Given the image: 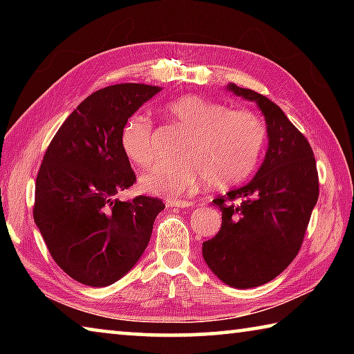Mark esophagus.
Returning a JSON list of instances; mask_svg holds the SVG:
<instances>
[{
    "mask_svg": "<svg viewBox=\"0 0 354 354\" xmlns=\"http://www.w3.org/2000/svg\"><path fill=\"white\" fill-rule=\"evenodd\" d=\"M167 206H169V207L184 209V207H192V206H194V203H192V201H184V200H170V201H167Z\"/></svg>",
    "mask_w": 354,
    "mask_h": 354,
    "instance_id": "1",
    "label": "esophagus"
}]
</instances>
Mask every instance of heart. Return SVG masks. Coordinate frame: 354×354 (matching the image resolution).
Returning a JSON list of instances; mask_svg holds the SVG:
<instances>
[{
    "label": "heart",
    "instance_id": "obj_1",
    "mask_svg": "<svg viewBox=\"0 0 354 354\" xmlns=\"http://www.w3.org/2000/svg\"><path fill=\"white\" fill-rule=\"evenodd\" d=\"M165 112L187 131L179 156L173 162H156L142 173L140 187L147 194L178 198L201 179L212 189H226L251 175L259 160L266 124L256 113L227 109L217 101L198 95H184L170 101ZM122 147L137 165L154 158L153 122L134 113L122 129Z\"/></svg>",
    "mask_w": 354,
    "mask_h": 354
}]
</instances>
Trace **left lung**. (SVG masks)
<instances>
[{
  "label": "left lung",
  "mask_w": 354,
  "mask_h": 354,
  "mask_svg": "<svg viewBox=\"0 0 354 354\" xmlns=\"http://www.w3.org/2000/svg\"><path fill=\"white\" fill-rule=\"evenodd\" d=\"M226 91L259 107L268 145L254 178L212 201L221 211V227L203 242V259L225 284L251 289L295 259L319 200V175L309 142L279 106L232 82Z\"/></svg>",
  "instance_id": "obj_1"
}]
</instances>
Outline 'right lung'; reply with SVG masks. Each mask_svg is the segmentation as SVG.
<instances>
[{
    "instance_id": "add662e5",
    "label": "right lung",
    "mask_w": 354,
    "mask_h": 354,
    "mask_svg": "<svg viewBox=\"0 0 354 354\" xmlns=\"http://www.w3.org/2000/svg\"><path fill=\"white\" fill-rule=\"evenodd\" d=\"M162 87L115 84L93 92L59 128L35 181L34 221L53 259L75 281L111 286L145 251L165 205L151 196L115 198L136 175L122 129Z\"/></svg>"
}]
</instances>
